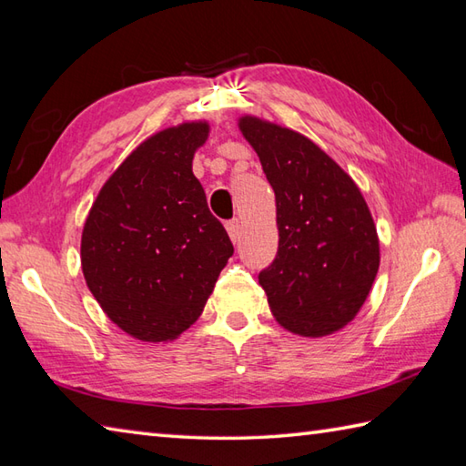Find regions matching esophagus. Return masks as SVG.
<instances>
[{"instance_id":"esophagus-1","label":"esophagus","mask_w":466,"mask_h":466,"mask_svg":"<svg viewBox=\"0 0 466 466\" xmlns=\"http://www.w3.org/2000/svg\"><path fill=\"white\" fill-rule=\"evenodd\" d=\"M225 227H227V233H229V237H231V241L233 243L239 241V235H241V223H239V219H231Z\"/></svg>"}]
</instances>
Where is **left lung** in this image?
<instances>
[{
    "label": "left lung",
    "instance_id": "obj_1",
    "mask_svg": "<svg viewBox=\"0 0 466 466\" xmlns=\"http://www.w3.org/2000/svg\"><path fill=\"white\" fill-rule=\"evenodd\" d=\"M239 130L278 207V255L259 273L269 309L291 334L339 331L364 306L380 268L372 213L354 178L316 142L251 114Z\"/></svg>",
    "mask_w": 466,
    "mask_h": 466
}]
</instances>
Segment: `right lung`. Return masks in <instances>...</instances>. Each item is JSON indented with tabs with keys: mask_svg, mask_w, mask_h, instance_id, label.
<instances>
[{
	"mask_svg": "<svg viewBox=\"0 0 466 466\" xmlns=\"http://www.w3.org/2000/svg\"><path fill=\"white\" fill-rule=\"evenodd\" d=\"M207 120L168 127L132 150L104 183L82 231L86 286L140 341H173L201 316L233 255L193 175Z\"/></svg>",
	"mask_w": 466,
	"mask_h": 466,
	"instance_id": "right-lung-1",
	"label": "right lung"
}]
</instances>
